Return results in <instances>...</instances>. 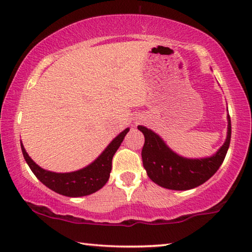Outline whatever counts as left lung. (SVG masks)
<instances>
[{"label":"left lung","mask_w":252,"mask_h":252,"mask_svg":"<svg viewBox=\"0 0 252 252\" xmlns=\"http://www.w3.org/2000/svg\"><path fill=\"white\" fill-rule=\"evenodd\" d=\"M227 139L215 155L201 159H188L172 151L156 132L143 126L142 162L148 177L158 186L170 190H190L209 180L220 168L231 139V121L228 114Z\"/></svg>","instance_id":"obj_1"}]
</instances>
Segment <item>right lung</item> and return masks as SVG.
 Returning a JSON list of instances; mask_svg holds the SVG:
<instances>
[{
	"label": "right lung",
	"instance_id": "obj_1",
	"mask_svg": "<svg viewBox=\"0 0 252 252\" xmlns=\"http://www.w3.org/2000/svg\"><path fill=\"white\" fill-rule=\"evenodd\" d=\"M129 130V127H126L120 134H118L92 163L73 172L58 173L42 169L29 157L22 142L21 149L30 169L49 189L66 197H83L96 192L108 182L112 169V158Z\"/></svg>",
	"mask_w": 252,
	"mask_h": 252
}]
</instances>
